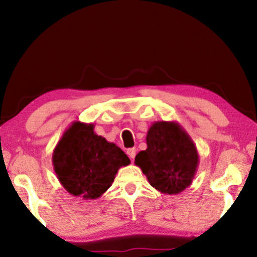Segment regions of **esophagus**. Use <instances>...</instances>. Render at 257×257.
<instances>
[{
  "instance_id": "esophagus-1",
  "label": "esophagus",
  "mask_w": 257,
  "mask_h": 257,
  "mask_svg": "<svg viewBox=\"0 0 257 257\" xmlns=\"http://www.w3.org/2000/svg\"><path fill=\"white\" fill-rule=\"evenodd\" d=\"M127 156L130 157V159H135V157H136V153H137V150L136 149H128L127 150Z\"/></svg>"
}]
</instances>
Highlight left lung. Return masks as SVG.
I'll return each instance as SVG.
<instances>
[{
  "label": "left lung",
  "mask_w": 257,
  "mask_h": 257,
  "mask_svg": "<svg viewBox=\"0 0 257 257\" xmlns=\"http://www.w3.org/2000/svg\"><path fill=\"white\" fill-rule=\"evenodd\" d=\"M147 149L136 156L150 185L164 194H179L191 186L199 166L196 146L177 121H154L147 131Z\"/></svg>",
  "instance_id": "left-lung-1"
}]
</instances>
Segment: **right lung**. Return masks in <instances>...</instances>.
I'll list each match as a JSON object with an SVG mask.
<instances>
[{
  "mask_svg": "<svg viewBox=\"0 0 257 257\" xmlns=\"http://www.w3.org/2000/svg\"><path fill=\"white\" fill-rule=\"evenodd\" d=\"M93 130L92 122L73 121L52 153V165L61 185L71 195L84 200L103 195L119 168L131 163L115 144Z\"/></svg>",
  "mask_w": 257,
  "mask_h": 257,
  "instance_id": "right-lung-1",
  "label": "right lung"
}]
</instances>
